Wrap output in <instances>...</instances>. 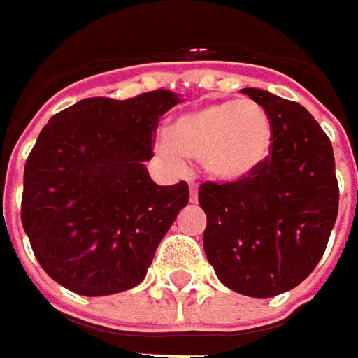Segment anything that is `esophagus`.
Returning <instances> with one entry per match:
<instances>
[{"mask_svg": "<svg viewBox=\"0 0 358 358\" xmlns=\"http://www.w3.org/2000/svg\"><path fill=\"white\" fill-rule=\"evenodd\" d=\"M189 191H191V195H189L191 203H197V199H199V195H197V185L191 183V185H189Z\"/></svg>", "mask_w": 358, "mask_h": 358, "instance_id": "esophagus-1", "label": "esophagus"}]
</instances>
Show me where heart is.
Returning <instances> with one entry per match:
<instances>
[{"instance_id": "b5f03b06", "label": "heart", "mask_w": 358, "mask_h": 358, "mask_svg": "<svg viewBox=\"0 0 358 358\" xmlns=\"http://www.w3.org/2000/svg\"><path fill=\"white\" fill-rule=\"evenodd\" d=\"M273 137V121L263 105L227 99L181 113L169 135H159L155 149L175 167H181L185 157L201 159L209 177L233 183L261 169L271 155Z\"/></svg>"}]
</instances>
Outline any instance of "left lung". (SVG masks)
I'll return each instance as SVG.
<instances>
[{
    "label": "left lung",
    "instance_id": "obj_1",
    "mask_svg": "<svg viewBox=\"0 0 358 358\" xmlns=\"http://www.w3.org/2000/svg\"><path fill=\"white\" fill-rule=\"evenodd\" d=\"M241 93L273 121V149L253 175L203 183V247L219 281L267 299L295 289L321 261L338 211L333 145L303 105L265 90Z\"/></svg>",
    "mask_w": 358,
    "mask_h": 358
}]
</instances>
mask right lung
<instances>
[{
	"label": "right lung",
	"mask_w": 358,
	"mask_h": 358,
	"mask_svg": "<svg viewBox=\"0 0 358 358\" xmlns=\"http://www.w3.org/2000/svg\"><path fill=\"white\" fill-rule=\"evenodd\" d=\"M181 101L167 90L123 101L91 97L41 129L23 171L21 223L53 281L83 296L143 281L189 203L185 181L157 185L145 167L159 117Z\"/></svg>",
	"instance_id": "right-lung-1"
}]
</instances>
